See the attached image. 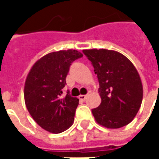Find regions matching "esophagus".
<instances>
[{
	"label": "esophagus",
	"instance_id": "esophagus-1",
	"mask_svg": "<svg viewBox=\"0 0 159 159\" xmlns=\"http://www.w3.org/2000/svg\"><path fill=\"white\" fill-rule=\"evenodd\" d=\"M78 98H79V100H85L87 98V95H84V94H80L79 96H78Z\"/></svg>",
	"mask_w": 159,
	"mask_h": 159
}]
</instances>
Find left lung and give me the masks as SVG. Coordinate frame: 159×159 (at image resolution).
<instances>
[{
	"mask_svg": "<svg viewBox=\"0 0 159 159\" xmlns=\"http://www.w3.org/2000/svg\"><path fill=\"white\" fill-rule=\"evenodd\" d=\"M100 83L101 103L92 110L94 119L107 129H119L132 122L143 98L141 79L133 63L119 52L85 49Z\"/></svg>",
	"mask_w": 159,
	"mask_h": 159,
	"instance_id": "obj_1",
	"label": "left lung"
}]
</instances>
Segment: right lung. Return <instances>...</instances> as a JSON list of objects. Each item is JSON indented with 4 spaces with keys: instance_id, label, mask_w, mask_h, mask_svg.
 <instances>
[{
    "instance_id": "right-lung-1",
    "label": "right lung",
    "mask_w": 159,
    "mask_h": 159,
    "mask_svg": "<svg viewBox=\"0 0 159 159\" xmlns=\"http://www.w3.org/2000/svg\"><path fill=\"white\" fill-rule=\"evenodd\" d=\"M77 50L68 49L49 52L36 61L26 77L24 89L25 102L30 116L43 129L59 134L74 123L79 100L62 89L70 66L83 57Z\"/></svg>"
}]
</instances>
